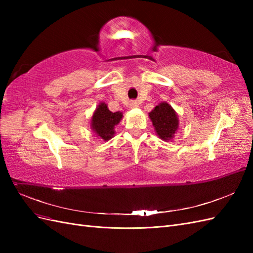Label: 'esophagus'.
I'll list each match as a JSON object with an SVG mask.
<instances>
[{
  "instance_id": "esophagus-1",
  "label": "esophagus",
  "mask_w": 253,
  "mask_h": 253,
  "mask_svg": "<svg viewBox=\"0 0 253 253\" xmlns=\"http://www.w3.org/2000/svg\"><path fill=\"white\" fill-rule=\"evenodd\" d=\"M138 105H139V103H138V101H137V100H132L131 102H129V106H131L132 109L138 108Z\"/></svg>"
}]
</instances>
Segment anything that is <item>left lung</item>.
<instances>
[{"instance_id": "obj_1", "label": "left lung", "mask_w": 253, "mask_h": 253, "mask_svg": "<svg viewBox=\"0 0 253 253\" xmlns=\"http://www.w3.org/2000/svg\"><path fill=\"white\" fill-rule=\"evenodd\" d=\"M149 116L159 138L170 140L178 128V118L175 111L167 102L159 103Z\"/></svg>"}]
</instances>
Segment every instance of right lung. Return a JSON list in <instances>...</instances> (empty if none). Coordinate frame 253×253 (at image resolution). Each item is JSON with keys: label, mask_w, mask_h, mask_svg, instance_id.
<instances>
[{"label": "right lung", "mask_w": 253, "mask_h": 253, "mask_svg": "<svg viewBox=\"0 0 253 253\" xmlns=\"http://www.w3.org/2000/svg\"><path fill=\"white\" fill-rule=\"evenodd\" d=\"M122 113L111 112L105 103H100L91 118V128L103 140H110L115 134L114 126L119 124Z\"/></svg>", "instance_id": "1"}]
</instances>
